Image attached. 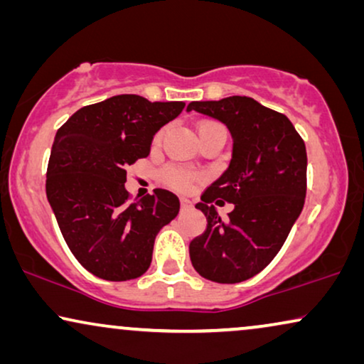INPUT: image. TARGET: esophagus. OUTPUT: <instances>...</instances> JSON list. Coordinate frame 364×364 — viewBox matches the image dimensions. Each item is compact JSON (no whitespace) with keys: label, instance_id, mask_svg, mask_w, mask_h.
I'll return each instance as SVG.
<instances>
[{"label":"esophagus","instance_id":"1","mask_svg":"<svg viewBox=\"0 0 364 364\" xmlns=\"http://www.w3.org/2000/svg\"><path fill=\"white\" fill-rule=\"evenodd\" d=\"M181 208H182V212H187V210H191V208H192V202L188 200V198L182 197V198H181Z\"/></svg>","mask_w":364,"mask_h":364}]
</instances>
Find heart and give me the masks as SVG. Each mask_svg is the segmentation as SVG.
Wrapping results in <instances>:
<instances>
[{
	"instance_id": "b5f03b06",
	"label": "heart",
	"mask_w": 364,
	"mask_h": 364,
	"mask_svg": "<svg viewBox=\"0 0 364 364\" xmlns=\"http://www.w3.org/2000/svg\"><path fill=\"white\" fill-rule=\"evenodd\" d=\"M215 126H220V124L205 121L198 126V131H202V129H207V127H215ZM159 137H161V134H159L157 139ZM196 178H197L196 173H193L192 171H188V168H186V167L172 166V167H167L166 171L162 172V181L166 182L167 186L177 188V191H187Z\"/></svg>"
}]
</instances>
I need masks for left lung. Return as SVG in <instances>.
Wrapping results in <instances>:
<instances>
[{
  "instance_id": "1",
  "label": "left lung",
  "mask_w": 364,
  "mask_h": 364,
  "mask_svg": "<svg viewBox=\"0 0 364 364\" xmlns=\"http://www.w3.org/2000/svg\"><path fill=\"white\" fill-rule=\"evenodd\" d=\"M197 111L225 124L233 139L228 168L202 193L196 208L207 228L188 245L207 280L238 283L260 273L285 243L306 196V147L285 114L247 96L193 101ZM236 208L223 221L213 201Z\"/></svg>"
}]
</instances>
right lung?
<instances>
[{"label":"right lung","instance_id":"right-lung-1","mask_svg":"<svg viewBox=\"0 0 364 364\" xmlns=\"http://www.w3.org/2000/svg\"><path fill=\"white\" fill-rule=\"evenodd\" d=\"M183 107L121 94L81 107L59 127L46 196L69 250L92 275L126 282L151 267L157 233L181 202L166 188L129 202L126 168L149 156L156 132Z\"/></svg>","mask_w":364,"mask_h":364}]
</instances>
